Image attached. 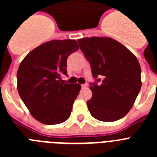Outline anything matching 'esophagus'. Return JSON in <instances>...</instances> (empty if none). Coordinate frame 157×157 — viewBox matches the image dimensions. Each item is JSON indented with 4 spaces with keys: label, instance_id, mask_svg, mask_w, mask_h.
<instances>
[{
    "label": "esophagus",
    "instance_id": "esophagus-1",
    "mask_svg": "<svg viewBox=\"0 0 157 157\" xmlns=\"http://www.w3.org/2000/svg\"><path fill=\"white\" fill-rule=\"evenodd\" d=\"M88 86V85H87V84H82V88H86V87Z\"/></svg>",
    "mask_w": 157,
    "mask_h": 157
}]
</instances>
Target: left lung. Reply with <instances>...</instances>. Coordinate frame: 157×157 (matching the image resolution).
<instances>
[{"instance_id":"1","label":"left lung","mask_w":157,"mask_h":157,"mask_svg":"<svg viewBox=\"0 0 157 157\" xmlns=\"http://www.w3.org/2000/svg\"><path fill=\"white\" fill-rule=\"evenodd\" d=\"M78 41L96 79L90 87L92 98L86 102L91 116L103 122L120 120L132 108L141 90L138 59L111 37H84Z\"/></svg>"}]
</instances>
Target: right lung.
Segmentation results:
<instances>
[{
    "label": "right lung",
    "instance_id": "right-lung-1",
    "mask_svg": "<svg viewBox=\"0 0 157 157\" xmlns=\"http://www.w3.org/2000/svg\"><path fill=\"white\" fill-rule=\"evenodd\" d=\"M78 49L75 40H52L29 52L17 71V89L29 112L46 125L63 123L70 117L81 85L61 79L67 59Z\"/></svg>",
    "mask_w": 157,
    "mask_h": 157
}]
</instances>
